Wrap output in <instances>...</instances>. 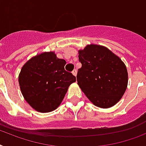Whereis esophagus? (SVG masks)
Masks as SVG:
<instances>
[{
	"mask_svg": "<svg viewBox=\"0 0 146 146\" xmlns=\"http://www.w3.org/2000/svg\"><path fill=\"white\" fill-rule=\"evenodd\" d=\"M72 74H73L74 77H76V76H77V70H75V69H74V70L72 72Z\"/></svg>",
	"mask_w": 146,
	"mask_h": 146,
	"instance_id": "obj_1",
	"label": "esophagus"
}]
</instances>
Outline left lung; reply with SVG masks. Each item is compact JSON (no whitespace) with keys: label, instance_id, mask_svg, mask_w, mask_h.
Instances as JSON below:
<instances>
[{"label":"left lung","instance_id":"1","mask_svg":"<svg viewBox=\"0 0 146 146\" xmlns=\"http://www.w3.org/2000/svg\"><path fill=\"white\" fill-rule=\"evenodd\" d=\"M81 68L77 80L82 92L96 107L110 108L125 94L128 74L123 61L102 45L87 44L78 50Z\"/></svg>","mask_w":146,"mask_h":146}]
</instances>
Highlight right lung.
Here are the masks:
<instances>
[{"mask_svg": "<svg viewBox=\"0 0 146 146\" xmlns=\"http://www.w3.org/2000/svg\"><path fill=\"white\" fill-rule=\"evenodd\" d=\"M66 60L54 51L33 56L22 66L19 75V86L25 101L33 109L49 113L62 103L68 89L76 78L66 72Z\"/></svg>", "mask_w": 146, "mask_h": 146, "instance_id": "add662e5", "label": "right lung"}]
</instances>
